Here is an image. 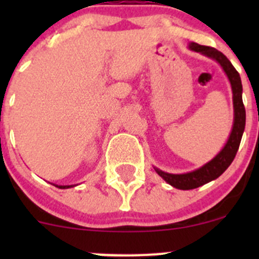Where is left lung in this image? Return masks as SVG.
Returning <instances> with one entry per match:
<instances>
[{"label": "left lung", "instance_id": "obj_1", "mask_svg": "<svg viewBox=\"0 0 259 259\" xmlns=\"http://www.w3.org/2000/svg\"><path fill=\"white\" fill-rule=\"evenodd\" d=\"M189 49L195 52H200V54L204 55V56L215 60V61L221 65L222 69L224 70L226 75L228 76L229 82H231L232 93H233L234 120L231 135H229L224 148L211 159L209 163L204 164V165L200 166L197 170L189 171V173L185 174H170L165 173V171L160 170V169L158 168H154L156 173L165 180L168 184L183 190L194 189V188L200 187V185L207 184V183H209L211 180L221 177L222 174L226 171V169L231 165L234 156H236L237 151H238L239 144H241L242 140V135L245 126V109L242 100L243 89L241 76H239L238 71L234 69V66L231 64V61L217 49L209 48V46L198 45V44L195 42L190 44Z\"/></svg>", "mask_w": 259, "mask_h": 259}]
</instances>
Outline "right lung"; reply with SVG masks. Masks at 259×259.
Returning <instances> with one entry per match:
<instances>
[{
    "mask_svg": "<svg viewBox=\"0 0 259 259\" xmlns=\"http://www.w3.org/2000/svg\"><path fill=\"white\" fill-rule=\"evenodd\" d=\"M57 188H60V189H67V188H71L72 185H56Z\"/></svg>",
    "mask_w": 259,
    "mask_h": 259,
    "instance_id": "obj_1",
    "label": "right lung"
}]
</instances>
